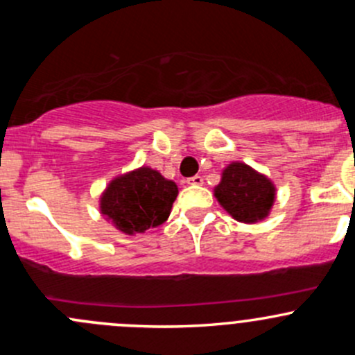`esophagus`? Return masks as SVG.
Masks as SVG:
<instances>
[{"instance_id":"esophagus-1","label":"esophagus","mask_w":355,"mask_h":355,"mask_svg":"<svg viewBox=\"0 0 355 355\" xmlns=\"http://www.w3.org/2000/svg\"><path fill=\"white\" fill-rule=\"evenodd\" d=\"M202 182H204V178L200 177V175H194V177L187 178L189 185H202Z\"/></svg>"}]
</instances>
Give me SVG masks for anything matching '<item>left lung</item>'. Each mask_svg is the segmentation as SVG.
Returning <instances> with one entry per match:
<instances>
[{
    "label": "left lung",
    "mask_w": 355,
    "mask_h": 355,
    "mask_svg": "<svg viewBox=\"0 0 355 355\" xmlns=\"http://www.w3.org/2000/svg\"><path fill=\"white\" fill-rule=\"evenodd\" d=\"M218 202L239 221L256 223L268 216L275 200V187L266 177L244 163L225 168L220 185L214 189Z\"/></svg>",
    "instance_id": "8db88e82"
}]
</instances>
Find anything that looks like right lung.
Segmentation results:
<instances>
[{
    "instance_id": "obj_1",
    "label": "right lung",
    "mask_w": 355,
    "mask_h": 355,
    "mask_svg": "<svg viewBox=\"0 0 355 355\" xmlns=\"http://www.w3.org/2000/svg\"><path fill=\"white\" fill-rule=\"evenodd\" d=\"M178 189L151 168L114 178L101 198V213L127 235L144 234L170 216Z\"/></svg>"
}]
</instances>
